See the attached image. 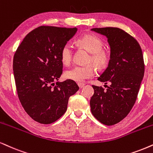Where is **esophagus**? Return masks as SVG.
Returning a JSON list of instances; mask_svg holds the SVG:
<instances>
[{"label":"esophagus","mask_w":153,"mask_h":153,"mask_svg":"<svg viewBox=\"0 0 153 153\" xmlns=\"http://www.w3.org/2000/svg\"><path fill=\"white\" fill-rule=\"evenodd\" d=\"M78 86L80 89H82V88H84L85 84H83V83H78Z\"/></svg>","instance_id":"obj_1"}]
</instances>
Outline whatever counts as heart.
Instances as JSON below:
<instances>
[{
    "instance_id": "obj_1",
    "label": "heart",
    "mask_w": 153,
    "mask_h": 153,
    "mask_svg": "<svg viewBox=\"0 0 153 153\" xmlns=\"http://www.w3.org/2000/svg\"><path fill=\"white\" fill-rule=\"evenodd\" d=\"M78 43L91 53L89 59L96 66L104 67L109 61V56L105 51L102 50L103 43L97 36L94 35H85L79 38ZM73 48L70 42H68L63 46L61 51V59L63 64L69 65L73 57ZM95 73V70L92 65H75L65 72V77L67 79L81 83L88 78H92Z\"/></svg>"
}]
</instances>
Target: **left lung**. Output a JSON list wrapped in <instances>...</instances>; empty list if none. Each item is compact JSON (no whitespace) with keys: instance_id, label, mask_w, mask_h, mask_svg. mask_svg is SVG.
Instances as JSON below:
<instances>
[{"instance_id":"1","label":"left lung","mask_w":153,"mask_h":153,"mask_svg":"<svg viewBox=\"0 0 153 153\" xmlns=\"http://www.w3.org/2000/svg\"><path fill=\"white\" fill-rule=\"evenodd\" d=\"M92 31L105 36L110 46L108 67L97 78L110 82L104 90L92 85L94 94L90 104L91 112L102 123L111 126L124 119L132 109L144 76L142 49L138 42L117 27L93 28Z\"/></svg>"}]
</instances>
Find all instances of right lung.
<instances>
[{
    "instance_id": "add662e5",
    "label": "right lung",
    "mask_w": 153,
    "mask_h": 153,
    "mask_svg": "<svg viewBox=\"0 0 153 153\" xmlns=\"http://www.w3.org/2000/svg\"><path fill=\"white\" fill-rule=\"evenodd\" d=\"M77 30L39 27L27 34L15 52L13 68L19 100L39 123L49 124L62 117L69 97L79 90L75 81H58L63 73L61 49Z\"/></svg>"
}]
</instances>
